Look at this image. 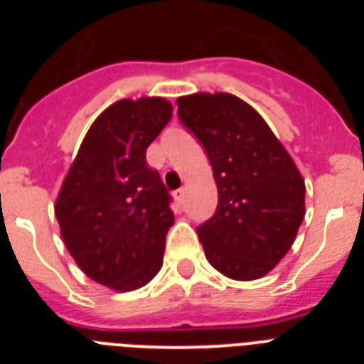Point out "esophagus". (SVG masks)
Segmentation results:
<instances>
[{
	"mask_svg": "<svg viewBox=\"0 0 364 364\" xmlns=\"http://www.w3.org/2000/svg\"><path fill=\"white\" fill-rule=\"evenodd\" d=\"M173 197H175L176 202H180V204H182L186 198V189L180 188V189H176V191H173Z\"/></svg>",
	"mask_w": 364,
	"mask_h": 364,
	"instance_id": "34e87169",
	"label": "esophagus"
}]
</instances>
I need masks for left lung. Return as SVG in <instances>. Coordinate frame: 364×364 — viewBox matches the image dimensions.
I'll list each match as a JSON object with an SVG mask.
<instances>
[{
    "label": "left lung",
    "instance_id": "1",
    "mask_svg": "<svg viewBox=\"0 0 364 364\" xmlns=\"http://www.w3.org/2000/svg\"><path fill=\"white\" fill-rule=\"evenodd\" d=\"M178 118L204 146L218 205L197 230L205 259L233 281L264 277L295 242L306 186L264 118L230 92L176 98Z\"/></svg>",
    "mask_w": 364,
    "mask_h": 364
}]
</instances>
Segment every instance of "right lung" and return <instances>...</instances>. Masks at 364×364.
I'll list each match as a JSON object with an SVG mask.
<instances>
[{"instance_id":"obj_1","label":"right lung","mask_w":364,"mask_h":364,"mask_svg":"<svg viewBox=\"0 0 364 364\" xmlns=\"http://www.w3.org/2000/svg\"><path fill=\"white\" fill-rule=\"evenodd\" d=\"M162 96L124 98L92 122L56 197L60 233L87 277L114 291L153 281L175 217L146 151L171 120Z\"/></svg>"}]
</instances>
